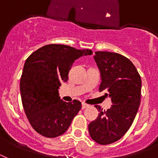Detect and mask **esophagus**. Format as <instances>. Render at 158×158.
I'll return each mask as SVG.
<instances>
[{"mask_svg": "<svg viewBox=\"0 0 158 158\" xmlns=\"http://www.w3.org/2000/svg\"><path fill=\"white\" fill-rule=\"evenodd\" d=\"M89 104L85 103V102H83V103H82V109H85V108L89 107Z\"/></svg>", "mask_w": 158, "mask_h": 158, "instance_id": "34e87169", "label": "esophagus"}]
</instances>
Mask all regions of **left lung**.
<instances>
[{"label": "left lung", "instance_id": "obj_1", "mask_svg": "<svg viewBox=\"0 0 158 158\" xmlns=\"http://www.w3.org/2000/svg\"><path fill=\"white\" fill-rule=\"evenodd\" d=\"M94 60L102 76L99 91L107 92L113 105L107 110L100 106L96 120L89 125V132L96 143H112L130 128L141 100V77L132 62L119 53L96 52Z\"/></svg>", "mask_w": 158, "mask_h": 158}]
</instances>
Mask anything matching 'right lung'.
Segmentation results:
<instances>
[{
  "mask_svg": "<svg viewBox=\"0 0 158 158\" xmlns=\"http://www.w3.org/2000/svg\"><path fill=\"white\" fill-rule=\"evenodd\" d=\"M92 54L89 49L49 44L27 58L20 78L21 100L31 126L39 135L56 138L68 130L82 105L79 100H61L58 89L68 80L74 60Z\"/></svg>",
  "mask_w": 158,
  "mask_h": 158,
  "instance_id": "right-lung-1",
  "label": "right lung"
}]
</instances>
